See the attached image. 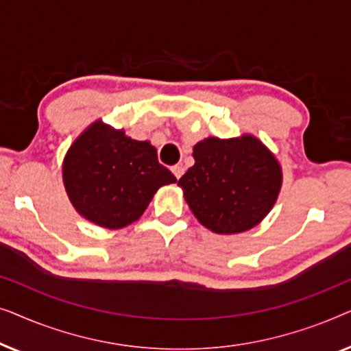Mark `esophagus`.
<instances>
[{
    "instance_id": "1",
    "label": "esophagus",
    "mask_w": 351,
    "mask_h": 351,
    "mask_svg": "<svg viewBox=\"0 0 351 351\" xmlns=\"http://www.w3.org/2000/svg\"><path fill=\"white\" fill-rule=\"evenodd\" d=\"M184 172H185V169H184V166H182V165H177V166L172 167V174H174L177 179H180V177L184 176Z\"/></svg>"
}]
</instances>
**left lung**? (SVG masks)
<instances>
[{"mask_svg": "<svg viewBox=\"0 0 351 351\" xmlns=\"http://www.w3.org/2000/svg\"><path fill=\"white\" fill-rule=\"evenodd\" d=\"M195 165L179 179L201 225L233 234L261 223L275 206L282 171L257 137H208L193 147Z\"/></svg>", "mask_w": 351, "mask_h": 351, "instance_id": "obj_1", "label": "left lung"}]
</instances>
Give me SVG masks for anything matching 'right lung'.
Wrapping results in <instances>:
<instances>
[{"label":"right lung","instance_id":"add662e5","mask_svg":"<svg viewBox=\"0 0 351 351\" xmlns=\"http://www.w3.org/2000/svg\"><path fill=\"white\" fill-rule=\"evenodd\" d=\"M62 177L73 208L110 230L136 222L160 186L177 182L150 142L134 141L102 119L71 143Z\"/></svg>","mask_w":351,"mask_h":351}]
</instances>
